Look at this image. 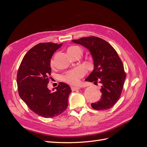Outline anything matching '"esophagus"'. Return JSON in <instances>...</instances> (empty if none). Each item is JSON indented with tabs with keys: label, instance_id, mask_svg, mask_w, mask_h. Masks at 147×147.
I'll use <instances>...</instances> for the list:
<instances>
[{
	"label": "esophagus",
	"instance_id": "esophagus-1",
	"mask_svg": "<svg viewBox=\"0 0 147 147\" xmlns=\"http://www.w3.org/2000/svg\"><path fill=\"white\" fill-rule=\"evenodd\" d=\"M70 88H71V90H72V91H75L79 90L80 89L78 87H75V86H71Z\"/></svg>",
	"mask_w": 147,
	"mask_h": 147
}]
</instances>
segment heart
I'll use <instances>...</instances> for the list:
<instances>
[{
	"label": "heart",
	"mask_w": 147,
	"mask_h": 147,
	"mask_svg": "<svg viewBox=\"0 0 147 147\" xmlns=\"http://www.w3.org/2000/svg\"><path fill=\"white\" fill-rule=\"evenodd\" d=\"M67 52L70 56H72L75 53L78 52H82L81 48L78 46H71L69 47L67 49ZM53 64V59L51 61V64ZM85 73L84 69L78 67L71 70L65 73L64 75L61 76V78L63 81L68 83L70 84H77L83 75Z\"/></svg>",
	"instance_id": "1"
}]
</instances>
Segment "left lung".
Here are the masks:
<instances>
[{
	"label": "left lung",
	"mask_w": 147,
	"mask_h": 147,
	"mask_svg": "<svg viewBox=\"0 0 147 147\" xmlns=\"http://www.w3.org/2000/svg\"><path fill=\"white\" fill-rule=\"evenodd\" d=\"M90 51L93 59L94 70L85 81L101 83L100 100L92 103V109L108 110L117 103L123 88L126 74L121 59L109 43L97 37H82L73 40Z\"/></svg>",
	"instance_id": "left-lung-1"
}]
</instances>
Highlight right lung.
<instances>
[{
  "label": "right lung",
  "instance_id": "add662e5",
  "mask_svg": "<svg viewBox=\"0 0 147 147\" xmlns=\"http://www.w3.org/2000/svg\"><path fill=\"white\" fill-rule=\"evenodd\" d=\"M62 45L51 42L37 44L26 53L18 71L20 97L32 112L44 118L55 117L64 112L72 92L68 84L63 82L55 88V92L48 88L51 59Z\"/></svg>",
  "mask_w": 147,
  "mask_h": 147
}]
</instances>
